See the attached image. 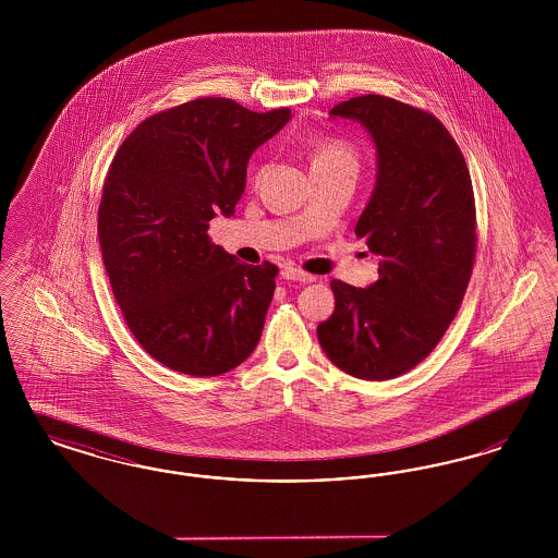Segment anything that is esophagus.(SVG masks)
I'll return each mask as SVG.
<instances>
[{
	"instance_id": "34e87169",
	"label": "esophagus",
	"mask_w": 558,
	"mask_h": 558,
	"mask_svg": "<svg viewBox=\"0 0 558 558\" xmlns=\"http://www.w3.org/2000/svg\"><path fill=\"white\" fill-rule=\"evenodd\" d=\"M282 278L284 280H296V282H314L316 280V276H312V274H307V271H303V269H299V267H284L282 269Z\"/></svg>"
}]
</instances>
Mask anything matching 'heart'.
Instances as JSON below:
<instances>
[{
  "instance_id": "1",
  "label": "heart",
  "mask_w": 558,
  "mask_h": 558,
  "mask_svg": "<svg viewBox=\"0 0 558 558\" xmlns=\"http://www.w3.org/2000/svg\"><path fill=\"white\" fill-rule=\"evenodd\" d=\"M355 153L353 148L339 140V137H324L312 148V167H337V165H347L355 167ZM259 169L255 171V180L259 178Z\"/></svg>"
}]
</instances>
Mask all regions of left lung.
Wrapping results in <instances>:
<instances>
[{"mask_svg":"<svg viewBox=\"0 0 558 558\" xmlns=\"http://www.w3.org/2000/svg\"><path fill=\"white\" fill-rule=\"evenodd\" d=\"M360 121L376 144L378 175L355 234L378 262V280H332L335 312L318 326L328 360L364 380L418 366L446 335L477 253L473 182L446 125L423 108L366 94L330 110Z\"/></svg>","mask_w":558,"mask_h":558,"instance_id":"8db88e82","label":"left lung"}]
</instances>
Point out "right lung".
Segmentation results:
<instances>
[{"label":"right lung","mask_w":558,"mask_h":558,"mask_svg":"<svg viewBox=\"0 0 558 558\" xmlns=\"http://www.w3.org/2000/svg\"><path fill=\"white\" fill-rule=\"evenodd\" d=\"M289 119L291 108L190 100L144 119L108 167L98 239L110 289L135 341L171 371H234L262 339L278 267L242 264L207 230L234 215L246 162Z\"/></svg>","instance_id":"obj_1"}]
</instances>
